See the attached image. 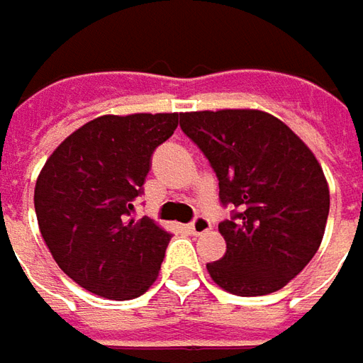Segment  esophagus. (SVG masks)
Listing matches in <instances>:
<instances>
[{"mask_svg":"<svg viewBox=\"0 0 363 363\" xmlns=\"http://www.w3.org/2000/svg\"><path fill=\"white\" fill-rule=\"evenodd\" d=\"M191 231L194 233V235H203V233H206L208 229H211V220L206 219V217H203V215H196L193 220H191Z\"/></svg>","mask_w":363,"mask_h":363,"instance_id":"1","label":"esophagus"}]
</instances>
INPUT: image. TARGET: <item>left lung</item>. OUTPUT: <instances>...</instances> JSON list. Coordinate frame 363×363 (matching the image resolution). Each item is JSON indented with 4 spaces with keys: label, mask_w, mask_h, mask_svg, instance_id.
Wrapping results in <instances>:
<instances>
[{
    "label": "left lung",
    "mask_w": 363,
    "mask_h": 363,
    "mask_svg": "<svg viewBox=\"0 0 363 363\" xmlns=\"http://www.w3.org/2000/svg\"><path fill=\"white\" fill-rule=\"evenodd\" d=\"M182 132L219 181L227 253L206 263L213 281L243 297L281 289L318 253L330 189L318 158L281 120L261 110L184 112Z\"/></svg>",
    "instance_id": "obj_1"
}]
</instances>
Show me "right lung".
Here are the masks:
<instances>
[{
  "label": "right lung",
  "instance_id": "obj_1",
  "mask_svg": "<svg viewBox=\"0 0 363 363\" xmlns=\"http://www.w3.org/2000/svg\"><path fill=\"white\" fill-rule=\"evenodd\" d=\"M179 114L100 116L72 132L35 182L38 225L69 279L108 299H134L157 279L170 233L134 217L152 155Z\"/></svg>",
  "mask_w": 363,
  "mask_h": 363
}]
</instances>
